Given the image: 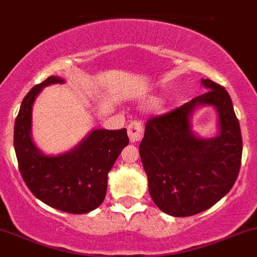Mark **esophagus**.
Segmentation results:
<instances>
[{
    "mask_svg": "<svg viewBox=\"0 0 257 257\" xmlns=\"http://www.w3.org/2000/svg\"><path fill=\"white\" fill-rule=\"evenodd\" d=\"M128 136L132 143H138L143 138V124L140 120H133L128 125Z\"/></svg>",
    "mask_w": 257,
    "mask_h": 257,
    "instance_id": "esophagus-1",
    "label": "esophagus"
}]
</instances>
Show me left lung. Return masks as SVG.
<instances>
[{
    "instance_id": "1",
    "label": "left lung",
    "mask_w": 257,
    "mask_h": 257,
    "mask_svg": "<svg viewBox=\"0 0 257 257\" xmlns=\"http://www.w3.org/2000/svg\"><path fill=\"white\" fill-rule=\"evenodd\" d=\"M201 82L208 90L203 94L147 121L139 145L151 198L172 217L214 206L231 190L241 165V132L230 96L214 81ZM199 105L217 109V137L204 140L192 132L190 118Z\"/></svg>"
}]
</instances>
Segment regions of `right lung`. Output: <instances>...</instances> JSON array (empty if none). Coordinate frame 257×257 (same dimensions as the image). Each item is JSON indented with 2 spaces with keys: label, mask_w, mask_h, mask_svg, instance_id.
Returning a JSON list of instances; mask_svg holds the SVG:
<instances>
[{
  "label": "right lung",
  "mask_w": 257,
  "mask_h": 257,
  "mask_svg": "<svg viewBox=\"0 0 257 257\" xmlns=\"http://www.w3.org/2000/svg\"><path fill=\"white\" fill-rule=\"evenodd\" d=\"M50 76L36 85L22 101L15 123V150L22 177L31 192L48 206L83 214L101 206L107 192L108 172L129 143L126 129H93L74 149L45 155L32 139V108L43 87L64 83Z\"/></svg>",
  "instance_id": "1"
}]
</instances>
